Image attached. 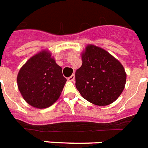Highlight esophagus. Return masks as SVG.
Returning a JSON list of instances; mask_svg holds the SVG:
<instances>
[{
	"label": "esophagus",
	"instance_id": "34e87169",
	"mask_svg": "<svg viewBox=\"0 0 148 148\" xmlns=\"http://www.w3.org/2000/svg\"><path fill=\"white\" fill-rule=\"evenodd\" d=\"M74 78H75V76H74V74H72L71 76L68 77V79H67V80H68L69 82H73V81H74Z\"/></svg>",
	"mask_w": 148,
	"mask_h": 148
}]
</instances>
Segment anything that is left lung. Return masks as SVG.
Returning a JSON list of instances; mask_svg holds the SVG:
<instances>
[{
	"label": "left lung",
	"mask_w": 148,
	"mask_h": 148,
	"mask_svg": "<svg viewBox=\"0 0 148 148\" xmlns=\"http://www.w3.org/2000/svg\"><path fill=\"white\" fill-rule=\"evenodd\" d=\"M82 59V66L75 72V85L82 96L96 106H107L116 101L127 79L121 63L94 45L87 46Z\"/></svg>",
	"instance_id": "1"
}]
</instances>
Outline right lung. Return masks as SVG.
I'll return each mask as SVG.
<instances>
[{"label":"right lung","instance_id":"right-lung-1","mask_svg":"<svg viewBox=\"0 0 148 148\" xmlns=\"http://www.w3.org/2000/svg\"><path fill=\"white\" fill-rule=\"evenodd\" d=\"M66 79L51 53L42 50L21 66L18 87L28 104L38 109L50 106L59 99Z\"/></svg>","mask_w":148,"mask_h":148}]
</instances>
